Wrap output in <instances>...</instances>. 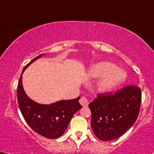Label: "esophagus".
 <instances>
[{
  "mask_svg": "<svg viewBox=\"0 0 154 154\" xmlns=\"http://www.w3.org/2000/svg\"><path fill=\"white\" fill-rule=\"evenodd\" d=\"M79 103H80L81 105L82 106H87L89 104L88 100H87V99L85 97H82V98L80 99V100H79Z\"/></svg>",
  "mask_w": 154,
  "mask_h": 154,
  "instance_id": "obj_1",
  "label": "esophagus"
}]
</instances>
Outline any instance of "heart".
Wrapping results in <instances>:
<instances>
[{
	"label": "heart",
	"mask_w": 154,
	"mask_h": 154,
	"mask_svg": "<svg viewBox=\"0 0 154 154\" xmlns=\"http://www.w3.org/2000/svg\"><path fill=\"white\" fill-rule=\"evenodd\" d=\"M87 76L90 78L101 77L97 83V90L101 93H108L114 90L126 79L124 72L109 62H100L93 65L87 72Z\"/></svg>",
	"instance_id": "b5f03b06"
}]
</instances>
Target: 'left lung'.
<instances>
[{"instance_id": "8db88e82", "label": "left lung", "mask_w": 154, "mask_h": 154, "mask_svg": "<svg viewBox=\"0 0 154 154\" xmlns=\"http://www.w3.org/2000/svg\"><path fill=\"white\" fill-rule=\"evenodd\" d=\"M141 102V89L136 86H126L115 94L97 95L89 104L95 136L106 141L123 135L137 119Z\"/></svg>"}]
</instances>
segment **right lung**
I'll list each match as a JSON object with an SVG mask.
<instances>
[{"label":"right lung","mask_w":154,"mask_h":154,"mask_svg":"<svg viewBox=\"0 0 154 154\" xmlns=\"http://www.w3.org/2000/svg\"><path fill=\"white\" fill-rule=\"evenodd\" d=\"M42 55L44 54L35 57L23 68L17 85V102L22 115L31 129L42 137L57 139L65 133L72 117L82 106L79 103L80 97L42 104L32 100L26 94L23 86V74L30 64Z\"/></svg>","instance_id":"add662e5"}]
</instances>
